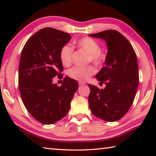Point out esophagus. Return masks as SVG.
<instances>
[{"label": "esophagus", "instance_id": "obj_1", "mask_svg": "<svg viewBox=\"0 0 156 156\" xmlns=\"http://www.w3.org/2000/svg\"><path fill=\"white\" fill-rule=\"evenodd\" d=\"M85 84V83H84V82H81V81H79L78 82L79 85H83V84Z\"/></svg>", "mask_w": 156, "mask_h": 156}]
</instances>
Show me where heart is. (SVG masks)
Returning <instances> with one entry per match:
<instances>
[{
  "label": "heart",
  "mask_w": 156,
  "mask_h": 156,
  "mask_svg": "<svg viewBox=\"0 0 156 156\" xmlns=\"http://www.w3.org/2000/svg\"><path fill=\"white\" fill-rule=\"evenodd\" d=\"M80 48L83 49L89 54V60L96 65H101L105 62L107 54L100 49L98 42L90 37H84L76 42ZM73 49L69 44H65L60 51V61L65 66H69L72 62V55ZM96 72V69L94 65H89L84 67L75 66L70 69L68 75L71 78L78 81H85Z\"/></svg>",
  "instance_id": "heart-1"
}]
</instances>
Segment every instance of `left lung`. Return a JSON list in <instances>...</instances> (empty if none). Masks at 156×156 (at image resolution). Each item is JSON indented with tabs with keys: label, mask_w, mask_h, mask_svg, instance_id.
Here are the masks:
<instances>
[{
	"label": "left lung",
	"mask_w": 156,
	"mask_h": 156,
	"mask_svg": "<svg viewBox=\"0 0 156 156\" xmlns=\"http://www.w3.org/2000/svg\"><path fill=\"white\" fill-rule=\"evenodd\" d=\"M106 41L108 51L105 67L96 76L105 89L89 84L88 101L91 113L107 122H114L125 115L135 98L139 83L136 52L125 36L116 30L91 34Z\"/></svg>",
	"instance_id": "left-lung-1"
}]
</instances>
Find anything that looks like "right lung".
Here are the masks:
<instances>
[{
  "label": "right lung",
  "mask_w": 156,
  "mask_h": 156,
  "mask_svg": "<svg viewBox=\"0 0 156 156\" xmlns=\"http://www.w3.org/2000/svg\"><path fill=\"white\" fill-rule=\"evenodd\" d=\"M72 36L64 31L45 27L26 42L18 69V87L28 112L44 125H51L67 115L78 89L74 79L65 76L62 85L53 78H62L60 51Z\"/></svg>",
  "instance_id": "1"
}]
</instances>
